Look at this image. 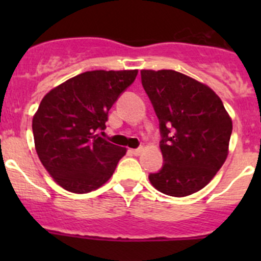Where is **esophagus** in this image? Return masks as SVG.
Segmentation results:
<instances>
[{"instance_id":"obj_1","label":"esophagus","mask_w":261,"mask_h":261,"mask_svg":"<svg viewBox=\"0 0 261 261\" xmlns=\"http://www.w3.org/2000/svg\"><path fill=\"white\" fill-rule=\"evenodd\" d=\"M141 151H143V147H138V149H133L131 150V152H133L135 156H139V155L141 154Z\"/></svg>"}]
</instances>
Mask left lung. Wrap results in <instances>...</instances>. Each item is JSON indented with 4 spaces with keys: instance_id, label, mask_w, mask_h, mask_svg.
<instances>
[{
    "instance_id": "left-lung-1",
    "label": "left lung",
    "mask_w": 261,
    "mask_h": 261,
    "mask_svg": "<svg viewBox=\"0 0 261 261\" xmlns=\"http://www.w3.org/2000/svg\"><path fill=\"white\" fill-rule=\"evenodd\" d=\"M141 83L159 120L164 163L150 183L168 196L196 193L225 163L232 121L220 97L188 75L141 70Z\"/></svg>"
}]
</instances>
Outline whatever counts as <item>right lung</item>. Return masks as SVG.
<instances>
[{
	"instance_id": "right-lung-1",
	"label": "right lung",
	"mask_w": 261,
	"mask_h": 261,
	"mask_svg": "<svg viewBox=\"0 0 261 261\" xmlns=\"http://www.w3.org/2000/svg\"><path fill=\"white\" fill-rule=\"evenodd\" d=\"M138 70H91L55 87L33 118L39 159L54 180L73 193H88L114 174L125 147L99 133L109 111L134 83Z\"/></svg>"
}]
</instances>
